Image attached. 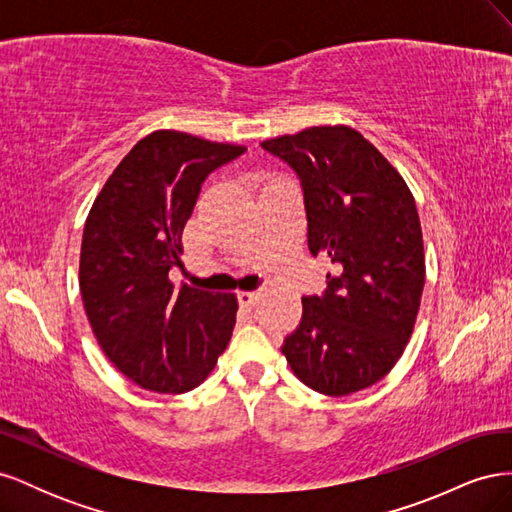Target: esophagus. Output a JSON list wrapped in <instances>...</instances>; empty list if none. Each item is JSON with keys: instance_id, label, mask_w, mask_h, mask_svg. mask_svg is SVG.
Here are the masks:
<instances>
[{"instance_id": "esophagus-1", "label": "esophagus", "mask_w": 512, "mask_h": 512, "mask_svg": "<svg viewBox=\"0 0 512 512\" xmlns=\"http://www.w3.org/2000/svg\"><path fill=\"white\" fill-rule=\"evenodd\" d=\"M237 299H239V303H241V305L250 307V305H254V303H256V299H258V292H254V290H239V292H237Z\"/></svg>"}]
</instances>
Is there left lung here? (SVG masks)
Here are the masks:
<instances>
[{
  "label": "left lung",
  "mask_w": 512,
  "mask_h": 512,
  "mask_svg": "<svg viewBox=\"0 0 512 512\" xmlns=\"http://www.w3.org/2000/svg\"><path fill=\"white\" fill-rule=\"evenodd\" d=\"M301 179L312 256L333 273L303 297L282 352L309 389L350 395L382 380L412 335L425 286L423 232L406 181L348 126L307 128L262 143Z\"/></svg>",
  "instance_id": "obj_1"
}]
</instances>
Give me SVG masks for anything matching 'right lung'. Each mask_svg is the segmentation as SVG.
<instances>
[{
  "label": "right lung",
  "instance_id": "right-lung-1",
  "mask_svg": "<svg viewBox=\"0 0 512 512\" xmlns=\"http://www.w3.org/2000/svg\"><path fill=\"white\" fill-rule=\"evenodd\" d=\"M245 147L175 130L138 141L94 200L81 245L79 284L100 348L123 376L147 391L185 393L226 350L237 297L190 286L181 235L205 179Z\"/></svg>",
  "mask_w": 512,
  "mask_h": 512
}]
</instances>
